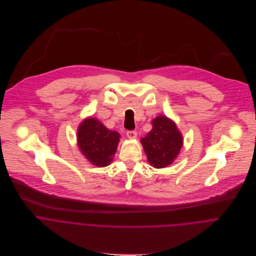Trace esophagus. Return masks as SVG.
Wrapping results in <instances>:
<instances>
[{
    "label": "esophagus",
    "mask_w": 256,
    "mask_h": 256,
    "mask_svg": "<svg viewBox=\"0 0 256 256\" xmlns=\"http://www.w3.org/2000/svg\"><path fill=\"white\" fill-rule=\"evenodd\" d=\"M126 135L129 139H135L137 137V132L136 131H127Z\"/></svg>",
    "instance_id": "34e87169"
}]
</instances>
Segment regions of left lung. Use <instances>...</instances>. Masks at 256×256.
Returning <instances> with one entry per match:
<instances>
[{
  "label": "left lung",
  "mask_w": 256,
  "mask_h": 256,
  "mask_svg": "<svg viewBox=\"0 0 256 256\" xmlns=\"http://www.w3.org/2000/svg\"><path fill=\"white\" fill-rule=\"evenodd\" d=\"M152 129L141 139L148 162L156 168L172 164L182 146V135L176 123L166 116H158L152 121Z\"/></svg>",
  "instance_id": "8db88e82"
}]
</instances>
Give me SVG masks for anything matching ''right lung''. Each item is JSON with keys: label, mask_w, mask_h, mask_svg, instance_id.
<instances>
[{"label": "right lung", "mask_w": 256, "mask_h": 256, "mask_svg": "<svg viewBox=\"0 0 256 256\" xmlns=\"http://www.w3.org/2000/svg\"><path fill=\"white\" fill-rule=\"evenodd\" d=\"M78 146L82 154L94 166L104 168L112 162L120 135L108 129L98 119L86 118L78 126Z\"/></svg>", "instance_id": "add662e5"}]
</instances>
